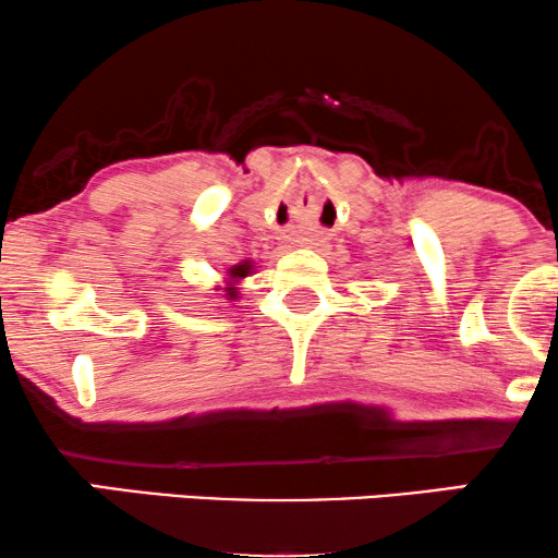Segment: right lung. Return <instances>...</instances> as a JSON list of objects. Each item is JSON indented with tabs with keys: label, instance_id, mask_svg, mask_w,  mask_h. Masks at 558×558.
<instances>
[{
	"label": "right lung",
	"instance_id": "add662e5",
	"mask_svg": "<svg viewBox=\"0 0 558 558\" xmlns=\"http://www.w3.org/2000/svg\"><path fill=\"white\" fill-rule=\"evenodd\" d=\"M248 270H252L248 265H235L233 270H230V278H243V275H248ZM228 291H230V296H235V288H228Z\"/></svg>",
	"mask_w": 558,
	"mask_h": 558
}]
</instances>
